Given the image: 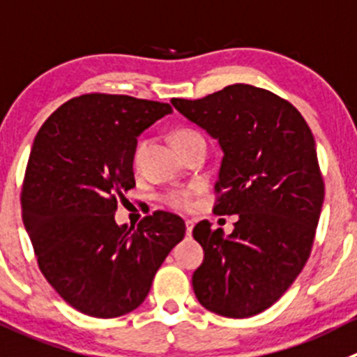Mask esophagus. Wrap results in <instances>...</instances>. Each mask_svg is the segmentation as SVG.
Listing matches in <instances>:
<instances>
[{
    "instance_id": "esophagus-1",
    "label": "esophagus",
    "mask_w": 357,
    "mask_h": 357,
    "mask_svg": "<svg viewBox=\"0 0 357 357\" xmlns=\"http://www.w3.org/2000/svg\"><path fill=\"white\" fill-rule=\"evenodd\" d=\"M185 225H186V235H188V237H192L193 221H192V220H186V221H185Z\"/></svg>"
}]
</instances>
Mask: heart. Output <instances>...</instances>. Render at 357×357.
I'll return each mask as SVG.
<instances>
[{"instance_id":"b5f03b06","label":"heart","mask_w":357,"mask_h":357,"mask_svg":"<svg viewBox=\"0 0 357 357\" xmlns=\"http://www.w3.org/2000/svg\"><path fill=\"white\" fill-rule=\"evenodd\" d=\"M197 132L188 129H181L174 134V143H181V141L188 139V137L195 136ZM141 155V146L136 150V155H134V160L137 162ZM192 197H193V188H183V190H171L164 195V200L167 206L174 207V209H188L192 206Z\"/></svg>"}]
</instances>
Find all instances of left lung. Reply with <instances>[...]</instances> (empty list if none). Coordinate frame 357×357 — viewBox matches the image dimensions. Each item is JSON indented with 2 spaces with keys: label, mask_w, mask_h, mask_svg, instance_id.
<instances>
[{
  "label": "left lung",
  "mask_w": 357,
  "mask_h": 357,
  "mask_svg": "<svg viewBox=\"0 0 357 357\" xmlns=\"http://www.w3.org/2000/svg\"><path fill=\"white\" fill-rule=\"evenodd\" d=\"M171 102L220 144L214 213L237 214L230 235L207 220L193 228L204 249L193 291L211 312L251 317L274 305L309 259L324 200L316 141L295 106L245 83Z\"/></svg>",
  "instance_id": "obj_1"
}]
</instances>
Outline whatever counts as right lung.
Returning <instances> with one entry per match:
<instances>
[{
  "mask_svg": "<svg viewBox=\"0 0 357 357\" xmlns=\"http://www.w3.org/2000/svg\"><path fill=\"white\" fill-rule=\"evenodd\" d=\"M165 102L85 94L64 102L34 137L22 186V221L41 274L73 309L119 317L137 309L185 221L155 211L137 228L115 221L136 186L137 137Z\"/></svg>",
  "mask_w": 357,
  "mask_h": 357,
  "instance_id": "right-lung-1",
  "label": "right lung"
}]
</instances>
